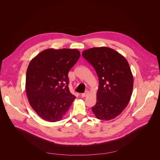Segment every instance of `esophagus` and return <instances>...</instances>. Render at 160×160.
<instances>
[{
    "instance_id": "esophagus-1",
    "label": "esophagus",
    "mask_w": 160,
    "mask_h": 160,
    "mask_svg": "<svg viewBox=\"0 0 160 160\" xmlns=\"http://www.w3.org/2000/svg\"><path fill=\"white\" fill-rule=\"evenodd\" d=\"M88 91H87V92H85V93L82 94H81V96H82V98H85V97L87 96V95L88 94Z\"/></svg>"
}]
</instances>
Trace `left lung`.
<instances>
[{
  "label": "left lung",
  "instance_id": "obj_1",
  "mask_svg": "<svg viewBox=\"0 0 160 160\" xmlns=\"http://www.w3.org/2000/svg\"><path fill=\"white\" fill-rule=\"evenodd\" d=\"M82 55L93 66L99 78L92 112L101 120L116 118L127 107L132 94L133 78L128 61L116 51L106 47L85 50Z\"/></svg>",
  "mask_w": 160,
  "mask_h": 160
}]
</instances>
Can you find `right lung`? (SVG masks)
Listing matches in <instances>:
<instances>
[{
    "label": "right lung",
    "instance_id": "1",
    "mask_svg": "<svg viewBox=\"0 0 160 160\" xmlns=\"http://www.w3.org/2000/svg\"><path fill=\"white\" fill-rule=\"evenodd\" d=\"M80 56L77 49H48L30 61L26 92L30 106L44 120H61L76 98L68 87V74Z\"/></svg>",
    "mask_w": 160,
    "mask_h": 160
}]
</instances>
